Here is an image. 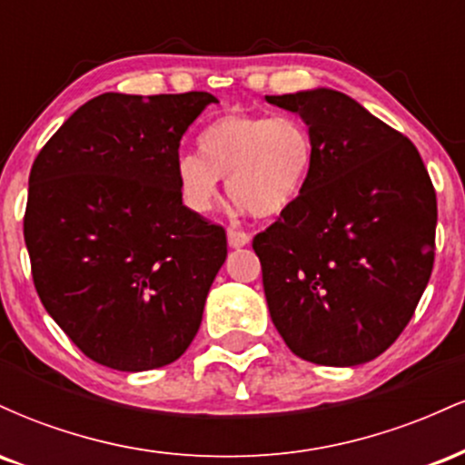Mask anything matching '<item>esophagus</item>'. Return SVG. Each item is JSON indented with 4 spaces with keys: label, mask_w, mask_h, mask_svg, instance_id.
<instances>
[{
    "label": "esophagus",
    "mask_w": 465,
    "mask_h": 465,
    "mask_svg": "<svg viewBox=\"0 0 465 465\" xmlns=\"http://www.w3.org/2000/svg\"><path fill=\"white\" fill-rule=\"evenodd\" d=\"M249 240H251V236L247 232H240V229H233V227L227 229V242H229V247H232V249L247 247Z\"/></svg>",
    "instance_id": "esophagus-1"
}]
</instances>
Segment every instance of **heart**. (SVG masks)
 <instances>
[{"mask_svg": "<svg viewBox=\"0 0 465 465\" xmlns=\"http://www.w3.org/2000/svg\"><path fill=\"white\" fill-rule=\"evenodd\" d=\"M199 151L177 159L181 201L194 214L214 210L221 179L253 216L284 214L306 188L314 163L312 135L295 115H221L201 131Z\"/></svg>", "mask_w": 465, "mask_h": 465, "instance_id": "1", "label": "heart"}]
</instances>
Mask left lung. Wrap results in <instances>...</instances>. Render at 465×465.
<instances>
[{
	"instance_id": "1",
	"label": "left lung",
	"mask_w": 465,
	"mask_h": 465,
	"mask_svg": "<svg viewBox=\"0 0 465 465\" xmlns=\"http://www.w3.org/2000/svg\"><path fill=\"white\" fill-rule=\"evenodd\" d=\"M306 122V188L253 238L271 319L303 361L351 367L407 328L435 260L437 199L418 148L350 95H266Z\"/></svg>"
}]
</instances>
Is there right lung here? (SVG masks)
<instances>
[{
  "label": "right lung",
  "mask_w": 465,
  "mask_h": 465,
  "mask_svg": "<svg viewBox=\"0 0 465 465\" xmlns=\"http://www.w3.org/2000/svg\"><path fill=\"white\" fill-rule=\"evenodd\" d=\"M214 103L207 92L103 94L32 163L24 238L35 288L72 343L111 370L170 365L199 332L227 233L183 205L177 159Z\"/></svg>",
  "instance_id": "add662e5"
}]
</instances>
